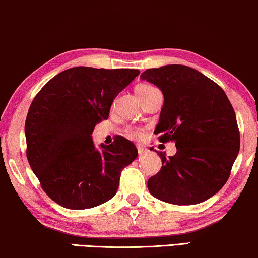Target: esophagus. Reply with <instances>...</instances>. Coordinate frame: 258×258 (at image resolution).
<instances>
[{
	"mask_svg": "<svg viewBox=\"0 0 258 258\" xmlns=\"http://www.w3.org/2000/svg\"><path fill=\"white\" fill-rule=\"evenodd\" d=\"M137 148H138V153H139V155H144V154H146L147 152H148L147 148L140 146V145H138Z\"/></svg>",
	"mask_w": 258,
	"mask_h": 258,
	"instance_id": "esophagus-1",
	"label": "esophagus"
}]
</instances>
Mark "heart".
<instances>
[{
	"instance_id": "b5f03b06",
	"label": "heart",
	"mask_w": 258,
	"mask_h": 258,
	"mask_svg": "<svg viewBox=\"0 0 258 258\" xmlns=\"http://www.w3.org/2000/svg\"><path fill=\"white\" fill-rule=\"evenodd\" d=\"M155 90H157V89H155L154 86L150 85V84H139L136 88V93H137L138 98L141 99V98L147 96L148 93L155 91ZM127 132H128L130 136H132L134 138H139L141 136L140 130H138V128H128Z\"/></svg>"
}]
</instances>
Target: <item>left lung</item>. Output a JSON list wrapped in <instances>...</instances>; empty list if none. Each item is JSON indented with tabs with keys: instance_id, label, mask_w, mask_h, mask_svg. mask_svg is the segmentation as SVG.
Segmentation results:
<instances>
[{
	"instance_id": "obj_1",
	"label": "left lung",
	"mask_w": 258,
	"mask_h": 258,
	"mask_svg": "<svg viewBox=\"0 0 258 258\" xmlns=\"http://www.w3.org/2000/svg\"><path fill=\"white\" fill-rule=\"evenodd\" d=\"M140 78L158 86L165 98L154 133L176 146L173 157L158 152L162 167L148 180V190L172 205L208 200L226 184L239 151L236 115L227 94L186 65L147 69Z\"/></svg>"
}]
</instances>
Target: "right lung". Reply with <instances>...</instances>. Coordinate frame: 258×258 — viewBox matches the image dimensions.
Here are the masks:
<instances>
[{"label": "right lung", "instance_id": "add662e5", "mask_svg": "<svg viewBox=\"0 0 258 258\" xmlns=\"http://www.w3.org/2000/svg\"><path fill=\"white\" fill-rule=\"evenodd\" d=\"M139 74L134 69L71 68L36 94L25 120L27 158L52 201L88 209L117 193L121 170L138 157L137 148L120 137L98 151L91 134Z\"/></svg>", "mask_w": 258, "mask_h": 258}]
</instances>
